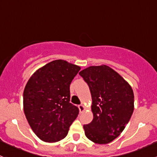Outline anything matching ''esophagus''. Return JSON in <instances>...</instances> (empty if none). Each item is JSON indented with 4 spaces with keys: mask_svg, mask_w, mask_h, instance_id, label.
Segmentation results:
<instances>
[{
    "mask_svg": "<svg viewBox=\"0 0 157 157\" xmlns=\"http://www.w3.org/2000/svg\"><path fill=\"white\" fill-rule=\"evenodd\" d=\"M78 108H79V110H80V112H83V111L85 110V107H84V105H78Z\"/></svg>",
    "mask_w": 157,
    "mask_h": 157,
    "instance_id": "esophagus-1",
    "label": "esophagus"
}]
</instances>
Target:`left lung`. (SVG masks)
<instances>
[{"mask_svg":"<svg viewBox=\"0 0 157 157\" xmlns=\"http://www.w3.org/2000/svg\"><path fill=\"white\" fill-rule=\"evenodd\" d=\"M92 96L93 119L83 128L86 137L106 144L120 135L134 112V93L128 83L109 66H91L79 73Z\"/></svg>","mask_w":157,"mask_h":157,"instance_id":"obj_1","label":"left lung"}]
</instances>
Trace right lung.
Instances as JSON below:
<instances>
[{"instance_id":"1","label":"right lung","mask_w":157,"mask_h":157,"mask_svg":"<svg viewBox=\"0 0 157 157\" xmlns=\"http://www.w3.org/2000/svg\"><path fill=\"white\" fill-rule=\"evenodd\" d=\"M80 67L64 60L45 64L32 75L23 92V109L33 132L52 143L67 136L79 109L70 102V84Z\"/></svg>"}]
</instances>
